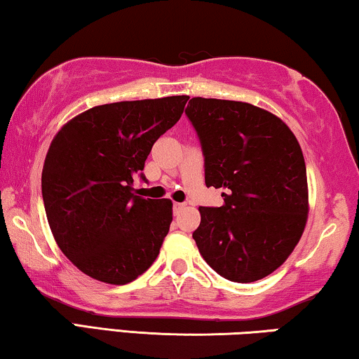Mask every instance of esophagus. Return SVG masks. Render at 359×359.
Here are the masks:
<instances>
[{
	"instance_id": "obj_1",
	"label": "esophagus",
	"mask_w": 359,
	"mask_h": 359,
	"mask_svg": "<svg viewBox=\"0 0 359 359\" xmlns=\"http://www.w3.org/2000/svg\"><path fill=\"white\" fill-rule=\"evenodd\" d=\"M184 208H185L184 203H174V214H179Z\"/></svg>"
}]
</instances>
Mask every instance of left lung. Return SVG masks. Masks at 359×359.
Returning <instances> with one entry per match:
<instances>
[{
	"instance_id": "8db88e82",
	"label": "left lung",
	"mask_w": 359,
	"mask_h": 359,
	"mask_svg": "<svg viewBox=\"0 0 359 359\" xmlns=\"http://www.w3.org/2000/svg\"><path fill=\"white\" fill-rule=\"evenodd\" d=\"M205 182L226 189L221 208L200 206L196 247L219 276L248 283L280 267L308 219L306 165L288 126L243 101L191 98Z\"/></svg>"
}]
</instances>
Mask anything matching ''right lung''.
<instances>
[{
  "mask_svg": "<svg viewBox=\"0 0 359 359\" xmlns=\"http://www.w3.org/2000/svg\"><path fill=\"white\" fill-rule=\"evenodd\" d=\"M189 96L95 106L53 138L41 195L57 247L83 274L124 285L158 258L172 201L133 194L154 142L180 119Z\"/></svg>",
  "mask_w": 359,
  "mask_h": 359,
  "instance_id": "1",
  "label": "right lung"
}]
</instances>
